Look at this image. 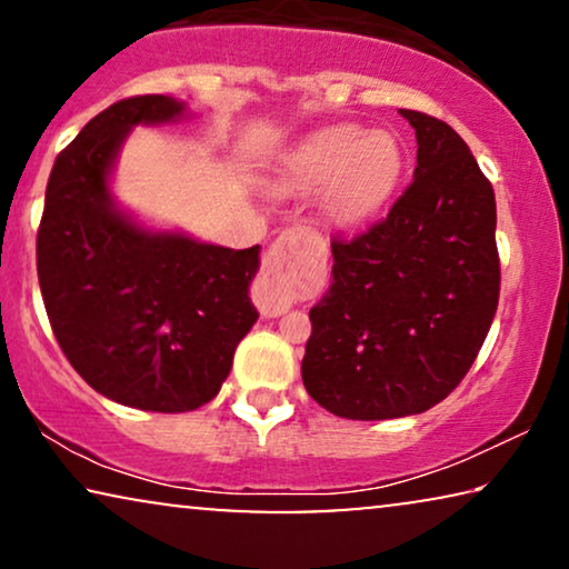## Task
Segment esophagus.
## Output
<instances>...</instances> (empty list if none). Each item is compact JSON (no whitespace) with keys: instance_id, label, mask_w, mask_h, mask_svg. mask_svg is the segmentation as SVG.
<instances>
[{"instance_id":"1","label":"esophagus","mask_w":569,"mask_h":569,"mask_svg":"<svg viewBox=\"0 0 569 569\" xmlns=\"http://www.w3.org/2000/svg\"><path fill=\"white\" fill-rule=\"evenodd\" d=\"M298 240H300V230H287L269 246L267 256H263V277H267L269 282V300L261 302V316L274 318V316H282L284 310L290 308V300L284 298L282 287H279V271L290 267Z\"/></svg>"}]
</instances>
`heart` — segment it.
I'll return each instance as SVG.
<instances>
[{"label":"heart","mask_w":569,"mask_h":569,"mask_svg":"<svg viewBox=\"0 0 569 569\" xmlns=\"http://www.w3.org/2000/svg\"><path fill=\"white\" fill-rule=\"evenodd\" d=\"M401 170L403 150L391 131L339 123L316 131L290 154L284 186L300 193L323 188V214L337 224H355L386 204Z\"/></svg>","instance_id":"1"}]
</instances>
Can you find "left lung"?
Segmentation results:
<instances>
[{"instance_id": "left-lung-1", "label": "left lung", "mask_w": 569, "mask_h": 569, "mask_svg": "<svg viewBox=\"0 0 569 569\" xmlns=\"http://www.w3.org/2000/svg\"><path fill=\"white\" fill-rule=\"evenodd\" d=\"M417 168L383 220L333 238V282L310 308L302 383L345 419L422 415L461 383L500 300L495 191L469 144L401 108Z\"/></svg>"}]
</instances>
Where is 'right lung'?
Wrapping results in <instances>:
<instances>
[{
    "mask_svg": "<svg viewBox=\"0 0 569 569\" xmlns=\"http://www.w3.org/2000/svg\"><path fill=\"white\" fill-rule=\"evenodd\" d=\"M183 111L168 96H137L84 123L53 162L36 240L46 313L72 368L106 399L162 415L212 401L259 318L248 298L259 246L150 232L108 191L131 127Z\"/></svg>",
    "mask_w": 569,
    "mask_h": 569,
    "instance_id": "obj_1",
    "label": "right lung"
}]
</instances>
